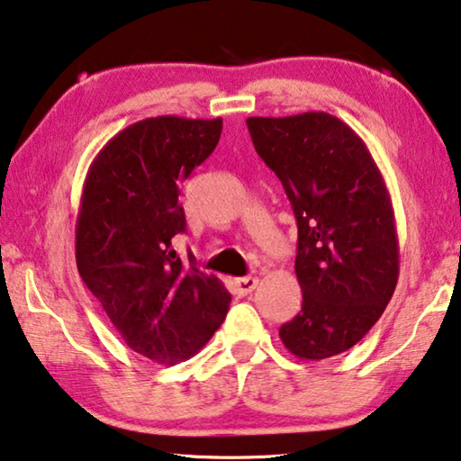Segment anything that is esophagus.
<instances>
[{
    "mask_svg": "<svg viewBox=\"0 0 461 461\" xmlns=\"http://www.w3.org/2000/svg\"><path fill=\"white\" fill-rule=\"evenodd\" d=\"M257 285H258L257 276H242V279L233 281V289H236V294L240 297H244L248 294H252V291L257 289Z\"/></svg>",
    "mask_w": 461,
    "mask_h": 461,
    "instance_id": "esophagus-1",
    "label": "esophagus"
}]
</instances>
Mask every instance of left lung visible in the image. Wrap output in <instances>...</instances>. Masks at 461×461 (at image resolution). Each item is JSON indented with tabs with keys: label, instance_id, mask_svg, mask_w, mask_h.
<instances>
[{
	"label": "left lung",
	"instance_id": "8db88e82",
	"mask_svg": "<svg viewBox=\"0 0 461 461\" xmlns=\"http://www.w3.org/2000/svg\"><path fill=\"white\" fill-rule=\"evenodd\" d=\"M254 149L276 174L297 221L302 312L283 345L320 361L355 347L393 295L400 248L390 193L363 139L328 113L250 116Z\"/></svg>",
	"mask_w": 461,
	"mask_h": 461
}]
</instances>
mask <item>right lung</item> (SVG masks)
Segmentation results:
<instances>
[{"instance_id": "right-lung-1", "label": "right lung", "mask_w": 461, "mask_h": 461, "mask_svg": "<svg viewBox=\"0 0 461 461\" xmlns=\"http://www.w3.org/2000/svg\"><path fill=\"white\" fill-rule=\"evenodd\" d=\"M221 119L153 116L122 129L94 159L76 225V262L92 295L135 353L174 365L207 345L231 295L180 260V185L221 137Z\"/></svg>"}]
</instances>
